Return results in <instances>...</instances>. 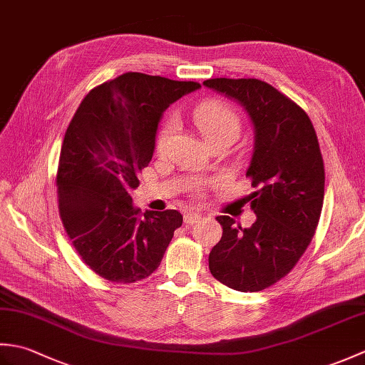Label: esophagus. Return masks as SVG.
Masks as SVG:
<instances>
[{"instance_id":"34e87169","label":"esophagus","mask_w":365,"mask_h":365,"mask_svg":"<svg viewBox=\"0 0 365 365\" xmlns=\"http://www.w3.org/2000/svg\"><path fill=\"white\" fill-rule=\"evenodd\" d=\"M200 220H202V216H200L199 213H192V212H187L183 216V221H185V224H188V226L197 224Z\"/></svg>"}]
</instances>
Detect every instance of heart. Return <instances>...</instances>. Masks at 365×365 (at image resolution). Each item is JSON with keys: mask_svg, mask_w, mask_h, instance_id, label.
Listing matches in <instances>:
<instances>
[{"mask_svg": "<svg viewBox=\"0 0 365 365\" xmlns=\"http://www.w3.org/2000/svg\"><path fill=\"white\" fill-rule=\"evenodd\" d=\"M196 125L200 131V135L205 139V143L210 139L220 136L222 133H235L240 131V118L237 113L226 103L218 102V100H207L200 103L195 113H192ZM177 119L174 115L169 118L163 123V127L158 131L157 136V150L163 152L168 147L169 139L177 131Z\"/></svg>", "mask_w": 365, "mask_h": 365, "instance_id": "b5f03b06", "label": "heart"}]
</instances>
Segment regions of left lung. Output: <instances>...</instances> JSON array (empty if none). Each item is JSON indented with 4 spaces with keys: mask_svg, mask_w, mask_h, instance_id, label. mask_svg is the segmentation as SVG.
<instances>
[{
    "mask_svg": "<svg viewBox=\"0 0 365 365\" xmlns=\"http://www.w3.org/2000/svg\"><path fill=\"white\" fill-rule=\"evenodd\" d=\"M207 88L234 98L254 125L246 175L257 220L243 229L218 216L220 243L208 255L215 279L238 292H260L290 273L312 242L323 207L324 166L306 111L271 84L255 78H213Z\"/></svg>",
    "mask_w": 365,
    "mask_h": 365,
    "instance_id": "obj_1",
    "label": "left lung"
}]
</instances>
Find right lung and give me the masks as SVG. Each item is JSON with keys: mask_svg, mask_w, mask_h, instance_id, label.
Segmentation results:
<instances>
[{"mask_svg": "<svg viewBox=\"0 0 365 365\" xmlns=\"http://www.w3.org/2000/svg\"><path fill=\"white\" fill-rule=\"evenodd\" d=\"M199 88L128 72L92 89L68 123L56 175L59 215L83 262L106 281L149 277L182 226L177 210L143 216L130 191L152 160L163 111Z\"/></svg>", "mask_w": 365, "mask_h": 365, "instance_id": "add662e5", "label": "right lung"}]
</instances>
